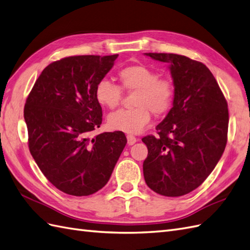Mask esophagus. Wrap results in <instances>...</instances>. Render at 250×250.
I'll return each mask as SVG.
<instances>
[{"label":"esophagus","mask_w":250,"mask_h":250,"mask_svg":"<svg viewBox=\"0 0 250 250\" xmlns=\"http://www.w3.org/2000/svg\"><path fill=\"white\" fill-rule=\"evenodd\" d=\"M126 139H127V145H129V146H132L137 142V138L135 136H133V135H127Z\"/></svg>","instance_id":"obj_1"}]
</instances>
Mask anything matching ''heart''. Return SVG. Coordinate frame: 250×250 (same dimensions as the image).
Segmentation results:
<instances>
[{
  "instance_id": "obj_1",
  "label": "heart",
  "mask_w": 250,
  "mask_h": 250,
  "mask_svg": "<svg viewBox=\"0 0 250 250\" xmlns=\"http://www.w3.org/2000/svg\"><path fill=\"white\" fill-rule=\"evenodd\" d=\"M120 86L102 79L95 86L96 101L102 106L114 110L119 106L123 91L135 93L131 110H121L107 118L112 130L129 134L143 132L151 120V112L156 116L168 113L174 101L175 87L171 79L158 77L156 70L143 63L131 64L117 73Z\"/></svg>"
}]
</instances>
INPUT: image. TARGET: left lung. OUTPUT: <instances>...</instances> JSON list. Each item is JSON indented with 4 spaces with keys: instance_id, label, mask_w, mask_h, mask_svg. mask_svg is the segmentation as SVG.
<instances>
[{
    "instance_id": "8db88e82",
    "label": "left lung",
    "mask_w": 250,
    "mask_h": 250,
    "mask_svg": "<svg viewBox=\"0 0 250 250\" xmlns=\"http://www.w3.org/2000/svg\"><path fill=\"white\" fill-rule=\"evenodd\" d=\"M170 64L175 87L173 106L156 126L158 136L142 140L148 148L144 176L148 187L165 196H182L204 183L227 144V101L209 68L188 57L148 53Z\"/></svg>"
}]
</instances>
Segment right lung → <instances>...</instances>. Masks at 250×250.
Here are the masks:
<instances>
[{
  "mask_svg": "<svg viewBox=\"0 0 250 250\" xmlns=\"http://www.w3.org/2000/svg\"><path fill=\"white\" fill-rule=\"evenodd\" d=\"M117 57L73 56L50 63L26 99L30 154L44 176L66 194L86 196L104 188L125 146L120 131L91 136L102 123L95 86Z\"/></svg>",
  "mask_w": 250,
  "mask_h": 250,
  "instance_id": "1",
  "label": "right lung"
}]
</instances>
